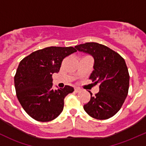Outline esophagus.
Returning a JSON list of instances; mask_svg holds the SVG:
<instances>
[{
  "label": "esophagus",
  "instance_id": "34e87169",
  "mask_svg": "<svg viewBox=\"0 0 146 146\" xmlns=\"http://www.w3.org/2000/svg\"><path fill=\"white\" fill-rule=\"evenodd\" d=\"M75 91H76V92H81L82 90L80 89V88H78V87H76V88H75Z\"/></svg>",
  "mask_w": 146,
  "mask_h": 146
}]
</instances>
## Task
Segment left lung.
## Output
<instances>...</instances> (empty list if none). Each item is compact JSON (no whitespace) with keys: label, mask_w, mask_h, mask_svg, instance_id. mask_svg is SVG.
<instances>
[{"label":"left lung","mask_w":146,"mask_h":146,"mask_svg":"<svg viewBox=\"0 0 146 146\" xmlns=\"http://www.w3.org/2000/svg\"><path fill=\"white\" fill-rule=\"evenodd\" d=\"M75 48L94 58L90 79L99 85L100 91L83 107L92 118L107 119L117 114L127 97L129 75L124 59L118 53L95 42L77 45Z\"/></svg>","instance_id":"obj_1"}]
</instances>
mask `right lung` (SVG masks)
I'll return each instance as SVG.
<instances>
[{
	"instance_id": "add662e5",
	"label": "right lung",
	"mask_w": 146,
	"mask_h": 146,
	"mask_svg": "<svg viewBox=\"0 0 146 146\" xmlns=\"http://www.w3.org/2000/svg\"><path fill=\"white\" fill-rule=\"evenodd\" d=\"M77 50L72 46H50L34 51L20 61L14 78L17 98L25 111L39 121H49L62 112L64 98L74 91L52 88V75L58 73L63 59Z\"/></svg>"
}]
</instances>
